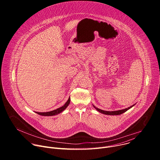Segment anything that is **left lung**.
Wrapping results in <instances>:
<instances>
[{
    "mask_svg": "<svg viewBox=\"0 0 160 160\" xmlns=\"http://www.w3.org/2000/svg\"><path fill=\"white\" fill-rule=\"evenodd\" d=\"M135 104L128 107V108H125L123 109H121V110H118V111H104V110H102L101 109H99L98 108H96L94 105H93V107L99 112H100L101 113L104 114V115H121V114L125 112V111H127V110H128L129 109H130L131 108H132L133 106H135Z\"/></svg>",
    "mask_w": 160,
    "mask_h": 160,
    "instance_id": "1",
    "label": "left lung"
}]
</instances>
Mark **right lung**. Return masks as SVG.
Here are the masks:
<instances>
[{
    "label": "right lung",
    "instance_id": "add662e5",
    "mask_svg": "<svg viewBox=\"0 0 160 160\" xmlns=\"http://www.w3.org/2000/svg\"><path fill=\"white\" fill-rule=\"evenodd\" d=\"M70 98H68V100L66 101V102L62 106H61L55 110H53L51 111H48V112H36V113L38 114V115H42V116H47V117L54 116V115H58V114L62 112L64 109H66V108L68 106V105L70 104Z\"/></svg>",
    "mask_w": 160,
    "mask_h": 160
}]
</instances>
